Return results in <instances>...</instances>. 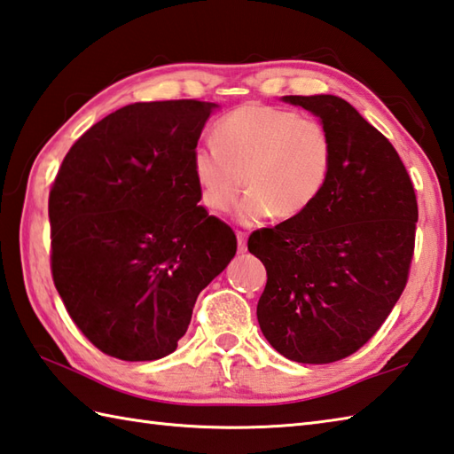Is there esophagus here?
Here are the masks:
<instances>
[{
    "label": "esophagus",
    "mask_w": 454,
    "mask_h": 454,
    "mask_svg": "<svg viewBox=\"0 0 454 454\" xmlns=\"http://www.w3.org/2000/svg\"><path fill=\"white\" fill-rule=\"evenodd\" d=\"M236 238H238V252L244 254L247 250V244H246V232H236Z\"/></svg>",
    "instance_id": "34e87169"
}]
</instances>
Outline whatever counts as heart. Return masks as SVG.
<instances>
[{
    "label": "heart",
    "mask_w": 454,
    "mask_h": 454,
    "mask_svg": "<svg viewBox=\"0 0 454 454\" xmlns=\"http://www.w3.org/2000/svg\"><path fill=\"white\" fill-rule=\"evenodd\" d=\"M215 144L192 151L191 168L204 207L228 212L246 186L238 220L254 226L278 215L301 216L321 197L334 159L325 123L265 104H244L220 118Z\"/></svg>",
    "instance_id": "heart-1"
}]
</instances>
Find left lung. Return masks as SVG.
Here are the masks:
<instances>
[{
  "mask_svg": "<svg viewBox=\"0 0 454 454\" xmlns=\"http://www.w3.org/2000/svg\"><path fill=\"white\" fill-rule=\"evenodd\" d=\"M313 112L334 159L318 200L247 239L268 283L257 323L283 356L331 364L362 348L402 297L415 247L417 199L394 145L339 96H283Z\"/></svg>",
  "mask_w": 454,
  "mask_h": 454,
  "instance_id": "left-lung-1",
  "label": "left lung"
}]
</instances>
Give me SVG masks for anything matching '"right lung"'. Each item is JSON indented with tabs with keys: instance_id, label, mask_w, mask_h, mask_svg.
I'll use <instances>...</instances> for the list:
<instances>
[{
	"instance_id": "add662e5",
	"label": "right lung",
	"mask_w": 454,
	"mask_h": 454,
	"mask_svg": "<svg viewBox=\"0 0 454 454\" xmlns=\"http://www.w3.org/2000/svg\"><path fill=\"white\" fill-rule=\"evenodd\" d=\"M216 104L123 106L80 136L49 194L51 271L70 318L126 362L175 352L199 293L236 255L191 157Z\"/></svg>"
}]
</instances>
